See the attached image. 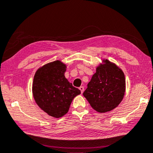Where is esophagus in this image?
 I'll return each instance as SVG.
<instances>
[{
	"label": "esophagus",
	"mask_w": 153,
	"mask_h": 153,
	"mask_svg": "<svg viewBox=\"0 0 153 153\" xmlns=\"http://www.w3.org/2000/svg\"><path fill=\"white\" fill-rule=\"evenodd\" d=\"M79 89L81 90V94L83 93V91H84V87H83V86H81V87H79Z\"/></svg>",
	"instance_id": "34e87169"
}]
</instances>
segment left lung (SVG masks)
I'll use <instances>...</instances> for the list:
<instances>
[{
	"instance_id": "1",
	"label": "left lung",
	"mask_w": 153,
	"mask_h": 153,
	"mask_svg": "<svg viewBox=\"0 0 153 153\" xmlns=\"http://www.w3.org/2000/svg\"><path fill=\"white\" fill-rule=\"evenodd\" d=\"M96 68L83 96L91 106L99 112L115 108L126 92L125 75L119 68L108 59Z\"/></svg>"
}]
</instances>
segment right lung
<instances>
[{"label":"right lung","instance_id":"right-lung-1","mask_svg":"<svg viewBox=\"0 0 153 153\" xmlns=\"http://www.w3.org/2000/svg\"><path fill=\"white\" fill-rule=\"evenodd\" d=\"M66 66L59 60L47 64L34 74L32 94L41 108L55 118L68 111L72 100L81 94L64 76Z\"/></svg>","mask_w":153,"mask_h":153}]
</instances>
